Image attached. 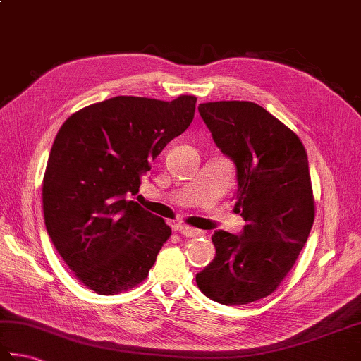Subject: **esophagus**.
<instances>
[{
  "label": "esophagus",
  "instance_id": "1",
  "mask_svg": "<svg viewBox=\"0 0 361 361\" xmlns=\"http://www.w3.org/2000/svg\"><path fill=\"white\" fill-rule=\"evenodd\" d=\"M175 230L180 231L181 235L186 236V238H197V236H202L203 235V231L189 227V225H183V224L175 225Z\"/></svg>",
  "mask_w": 361,
  "mask_h": 361
}]
</instances>
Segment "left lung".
Returning a JSON list of instances; mask_svg holds the SVG:
<instances>
[{"mask_svg": "<svg viewBox=\"0 0 361 361\" xmlns=\"http://www.w3.org/2000/svg\"><path fill=\"white\" fill-rule=\"evenodd\" d=\"M216 145L236 164L241 236L219 230L216 257L195 275L207 298L245 305L271 295L293 269L314 222L308 157L291 128L252 102L202 103Z\"/></svg>", "mask_w": 361, "mask_h": 361, "instance_id": "obj_1", "label": "left lung"}]
</instances>
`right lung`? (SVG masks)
<instances>
[{"label":"right lung","instance_id":"add662e5","mask_svg":"<svg viewBox=\"0 0 361 361\" xmlns=\"http://www.w3.org/2000/svg\"><path fill=\"white\" fill-rule=\"evenodd\" d=\"M197 98L120 95L70 116L49 152L42 202L49 238L75 277L114 295L147 279L172 235L128 197L171 140L186 131Z\"/></svg>","mask_w":361,"mask_h":361}]
</instances>
